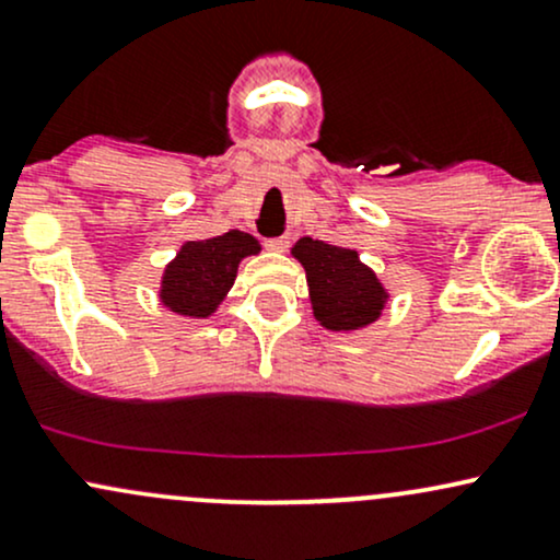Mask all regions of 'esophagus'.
I'll use <instances>...</instances> for the list:
<instances>
[{
    "label": "esophagus",
    "instance_id": "34e87169",
    "mask_svg": "<svg viewBox=\"0 0 560 560\" xmlns=\"http://www.w3.org/2000/svg\"><path fill=\"white\" fill-rule=\"evenodd\" d=\"M287 247H289L287 236H273V240H266V249H271V253H284Z\"/></svg>",
    "mask_w": 560,
    "mask_h": 560
}]
</instances>
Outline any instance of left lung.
I'll return each mask as SVG.
<instances>
[{
  "label": "left lung",
  "mask_w": 560,
  "mask_h": 560,
  "mask_svg": "<svg viewBox=\"0 0 560 560\" xmlns=\"http://www.w3.org/2000/svg\"><path fill=\"white\" fill-rule=\"evenodd\" d=\"M292 255L305 268L313 316L320 326L331 331H355L382 316L387 292L355 249L302 236Z\"/></svg>",
  "instance_id": "8db88e82"
}]
</instances>
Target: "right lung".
<instances>
[{
	"mask_svg": "<svg viewBox=\"0 0 560 560\" xmlns=\"http://www.w3.org/2000/svg\"><path fill=\"white\" fill-rule=\"evenodd\" d=\"M258 253V240L236 229L213 240L186 242L165 268L160 300L184 318H208L234 284L242 258Z\"/></svg>",
	"mask_w": 560,
	"mask_h": 560,
	"instance_id": "1",
	"label": "right lung"
}]
</instances>
